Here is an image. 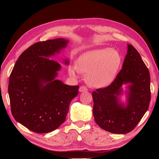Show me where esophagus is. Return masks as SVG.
<instances>
[{
	"mask_svg": "<svg viewBox=\"0 0 159 159\" xmlns=\"http://www.w3.org/2000/svg\"><path fill=\"white\" fill-rule=\"evenodd\" d=\"M87 87H85V86H81V87H80V88H79V92H87Z\"/></svg>",
	"mask_w": 159,
	"mask_h": 159,
	"instance_id": "34e87169",
	"label": "esophagus"
}]
</instances>
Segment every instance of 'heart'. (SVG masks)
Listing matches in <instances>:
<instances>
[{"label": "heart", "mask_w": 159, "mask_h": 159, "mask_svg": "<svg viewBox=\"0 0 159 159\" xmlns=\"http://www.w3.org/2000/svg\"><path fill=\"white\" fill-rule=\"evenodd\" d=\"M122 57L116 50L111 48L94 49L83 53L78 58L76 66L69 67L70 75L76 76V72L87 74L89 85L97 88L107 87L117 76Z\"/></svg>", "instance_id": "heart-1"}]
</instances>
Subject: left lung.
Returning <instances> with one entry per match:
<instances>
[{"instance_id":"1","label":"left lung","mask_w":159,"mask_h":159,"mask_svg":"<svg viewBox=\"0 0 159 159\" xmlns=\"http://www.w3.org/2000/svg\"><path fill=\"white\" fill-rule=\"evenodd\" d=\"M122 69L113 82L92 92L94 120L104 130L126 134L133 130L143 117L150 102L149 70L134 47L128 44ZM123 84H128L127 104L120 101Z\"/></svg>"}]
</instances>
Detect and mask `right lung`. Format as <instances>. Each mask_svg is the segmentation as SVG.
Wrapping results in <instances>:
<instances>
[{"label":"right lung","mask_w":159,"mask_h":159,"mask_svg":"<svg viewBox=\"0 0 159 159\" xmlns=\"http://www.w3.org/2000/svg\"><path fill=\"white\" fill-rule=\"evenodd\" d=\"M63 38L37 42L25 50L9 76L8 92L14 119L37 133L55 130L66 120L79 86L57 79L61 66L50 57L65 48ZM68 65L69 60L64 59Z\"/></svg>","instance_id":"obj_1"}]
</instances>
